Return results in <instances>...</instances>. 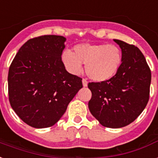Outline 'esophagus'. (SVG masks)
<instances>
[{
    "label": "esophagus",
    "mask_w": 158,
    "mask_h": 158,
    "mask_svg": "<svg viewBox=\"0 0 158 158\" xmlns=\"http://www.w3.org/2000/svg\"><path fill=\"white\" fill-rule=\"evenodd\" d=\"M82 84H83V86H87L88 81L85 80V79H82Z\"/></svg>",
    "instance_id": "obj_1"
}]
</instances>
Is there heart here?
Segmentation results:
<instances>
[{
	"label": "heart",
	"mask_w": 158,
	"mask_h": 158,
	"mask_svg": "<svg viewBox=\"0 0 158 158\" xmlns=\"http://www.w3.org/2000/svg\"><path fill=\"white\" fill-rule=\"evenodd\" d=\"M61 58L70 73L80 74L85 64L86 75L95 81H106L114 77L120 68L123 54L118 47L107 44H81L73 52L65 49Z\"/></svg>",
	"instance_id": "1"
}]
</instances>
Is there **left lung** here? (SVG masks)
Wrapping results in <instances>:
<instances>
[{"instance_id": "obj_1", "label": "left lung", "mask_w": 158, "mask_h": 158, "mask_svg": "<svg viewBox=\"0 0 158 158\" xmlns=\"http://www.w3.org/2000/svg\"><path fill=\"white\" fill-rule=\"evenodd\" d=\"M123 54L120 68L106 81L89 82L90 113L106 128H122L134 122L149 100L151 70L139 48L118 40Z\"/></svg>"}]
</instances>
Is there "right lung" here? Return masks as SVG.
Returning <instances> with one entry per match:
<instances>
[{
  "label": "right lung",
  "instance_id": "1",
  "mask_svg": "<svg viewBox=\"0 0 158 158\" xmlns=\"http://www.w3.org/2000/svg\"><path fill=\"white\" fill-rule=\"evenodd\" d=\"M66 39L42 35L22 46L10 66V104L28 125L42 129L54 125L82 87V78L65 69L61 55Z\"/></svg>",
  "mask_w": 158,
  "mask_h": 158
}]
</instances>
